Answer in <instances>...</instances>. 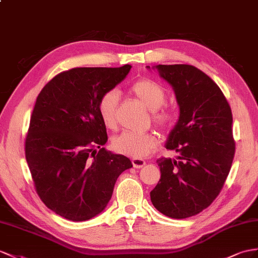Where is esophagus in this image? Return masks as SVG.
Returning <instances> with one entry per match:
<instances>
[{
    "label": "esophagus",
    "mask_w": 258,
    "mask_h": 258,
    "mask_svg": "<svg viewBox=\"0 0 258 258\" xmlns=\"http://www.w3.org/2000/svg\"><path fill=\"white\" fill-rule=\"evenodd\" d=\"M132 164H133L134 168L140 169V168H143L145 164H146V161L143 159H140V158H133V159H132Z\"/></svg>",
    "instance_id": "esophagus-1"
}]
</instances>
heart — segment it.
Instances as JSON below:
<instances>
[{"label":"heart","mask_w":258,"mask_h":258,"mask_svg":"<svg viewBox=\"0 0 258 258\" xmlns=\"http://www.w3.org/2000/svg\"><path fill=\"white\" fill-rule=\"evenodd\" d=\"M130 92L142 101L148 109L154 111L153 121L162 128H169L174 122V113L161 107L167 100V92L160 84L149 78H140L128 87ZM118 94L109 90L102 94L98 100V114L107 128L113 130L117 123ZM157 137L151 133H133L123 132L111 141L115 153L132 158H145L157 147Z\"/></svg>","instance_id":"1"}]
</instances>
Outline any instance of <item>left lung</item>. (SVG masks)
I'll use <instances>...</instances> for the list:
<instances>
[{"label": "left lung", "instance_id": "8db88e82", "mask_svg": "<svg viewBox=\"0 0 258 258\" xmlns=\"http://www.w3.org/2000/svg\"><path fill=\"white\" fill-rule=\"evenodd\" d=\"M156 68L172 85L180 105L166 145L180 156L157 160L161 176L150 200L161 214L184 219L207 208L227 180L235 153L232 112L219 86L195 66Z\"/></svg>", "mask_w": 258, "mask_h": 258}]
</instances>
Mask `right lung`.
Segmentation results:
<instances>
[{
	"instance_id": "right-lung-1",
	"label": "right lung",
	"mask_w": 258,
	"mask_h": 258,
	"mask_svg": "<svg viewBox=\"0 0 258 258\" xmlns=\"http://www.w3.org/2000/svg\"><path fill=\"white\" fill-rule=\"evenodd\" d=\"M132 66L75 68L54 76L38 95L25 140L36 192L55 214L85 221L100 214L114 184L132 162L112 154L98 100ZM96 148H99L97 152Z\"/></svg>"
}]
</instances>
